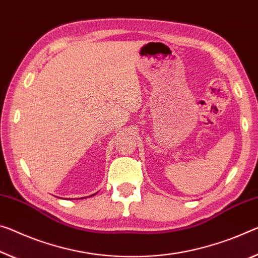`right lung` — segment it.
Instances as JSON below:
<instances>
[{"label":"right lung","mask_w":258,"mask_h":258,"mask_svg":"<svg viewBox=\"0 0 258 258\" xmlns=\"http://www.w3.org/2000/svg\"><path fill=\"white\" fill-rule=\"evenodd\" d=\"M93 195H94V194H93Z\"/></svg>","instance_id":"add662e5"}]
</instances>
